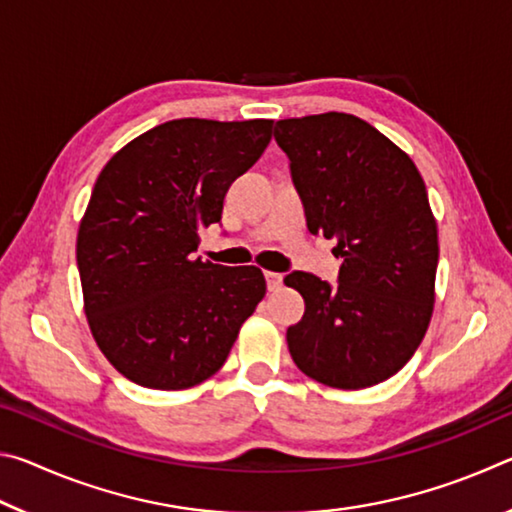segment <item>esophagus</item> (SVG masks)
I'll return each instance as SVG.
<instances>
[{
	"label": "esophagus",
	"instance_id": "34e87169",
	"mask_svg": "<svg viewBox=\"0 0 512 512\" xmlns=\"http://www.w3.org/2000/svg\"><path fill=\"white\" fill-rule=\"evenodd\" d=\"M266 287L268 291H280L282 289V275L280 273H273V271H266Z\"/></svg>",
	"mask_w": 512,
	"mask_h": 512
}]
</instances>
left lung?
Instances as JSON below:
<instances>
[{"instance_id": "1", "label": "left lung", "mask_w": 512, "mask_h": 512, "mask_svg": "<svg viewBox=\"0 0 512 512\" xmlns=\"http://www.w3.org/2000/svg\"><path fill=\"white\" fill-rule=\"evenodd\" d=\"M311 235L334 239L339 282L293 271L305 316L287 329L296 366L357 391L393 377L418 350L433 311L438 228L418 167L375 126L345 112L280 119Z\"/></svg>"}]
</instances>
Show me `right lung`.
<instances>
[{
    "mask_svg": "<svg viewBox=\"0 0 512 512\" xmlns=\"http://www.w3.org/2000/svg\"><path fill=\"white\" fill-rule=\"evenodd\" d=\"M271 119H173L99 173L76 239L85 316L126 379L180 391L212 377L264 298L257 266L194 257L230 185L271 142Z\"/></svg>",
    "mask_w": 512,
    "mask_h": 512,
    "instance_id": "1",
    "label": "right lung"
}]
</instances>
